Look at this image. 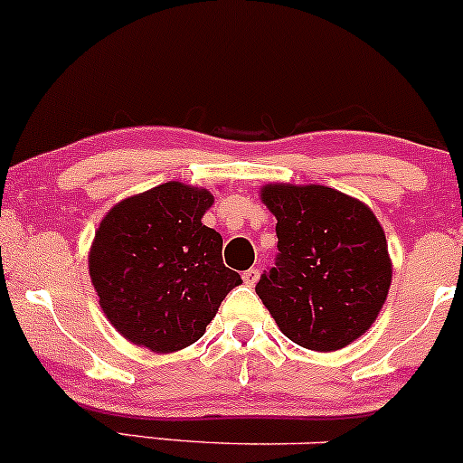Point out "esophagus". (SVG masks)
I'll list each match as a JSON object with an SVG mask.
<instances>
[{
  "label": "esophagus",
  "mask_w": 463,
  "mask_h": 463,
  "mask_svg": "<svg viewBox=\"0 0 463 463\" xmlns=\"http://www.w3.org/2000/svg\"><path fill=\"white\" fill-rule=\"evenodd\" d=\"M242 279H245L247 287H256V282L260 279V271L258 269H249V271L242 273Z\"/></svg>",
  "instance_id": "obj_1"
}]
</instances>
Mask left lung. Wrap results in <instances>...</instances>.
I'll return each mask as SVG.
<instances>
[{
    "instance_id": "1",
    "label": "left lung",
    "mask_w": 463,
    "mask_h": 463,
    "mask_svg": "<svg viewBox=\"0 0 463 463\" xmlns=\"http://www.w3.org/2000/svg\"><path fill=\"white\" fill-rule=\"evenodd\" d=\"M260 199L278 218L279 256L258 298L293 344L335 352L365 335L392 287V258L378 218L328 185L267 184Z\"/></svg>"
}]
</instances>
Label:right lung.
<instances>
[{"label": "right lung", "instance_id": "right-lung-1", "mask_svg": "<svg viewBox=\"0 0 463 463\" xmlns=\"http://www.w3.org/2000/svg\"><path fill=\"white\" fill-rule=\"evenodd\" d=\"M210 190L168 181L107 212L90 247L102 313L131 344L157 354L205 335L241 275L222 264V236L203 225Z\"/></svg>", "mask_w": 463, "mask_h": 463}]
</instances>
